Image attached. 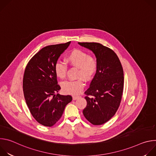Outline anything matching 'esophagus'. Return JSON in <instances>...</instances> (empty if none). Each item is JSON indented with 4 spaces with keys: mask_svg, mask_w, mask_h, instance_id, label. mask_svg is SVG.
I'll list each match as a JSON object with an SVG mask.
<instances>
[{
    "mask_svg": "<svg viewBox=\"0 0 156 156\" xmlns=\"http://www.w3.org/2000/svg\"><path fill=\"white\" fill-rule=\"evenodd\" d=\"M80 97V96H73V99L76 100V99H78Z\"/></svg>",
    "mask_w": 156,
    "mask_h": 156,
    "instance_id": "esophagus-1",
    "label": "esophagus"
}]
</instances>
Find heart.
<instances>
[{
  "instance_id": "heart-1",
  "label": "heart",
  "mask_w": 156,
  "mask_h": 156,
  "mask_svg": "<svg viewBox=\"0 0 156 156\" xmlns=\"http://www.w3.org/2000/svg\"><path fill=\"white\" fill-rule=\"evenodd\" d=\"M65 61L68 64L78 68L77 77H81L73 81H66L62 83L63 91L69 94H79L83 89L84 83L82 78L86 81L91 80L96 75L98 69L97 59L90 55L87 52L80 49L72 51L65 57ZM56 76L64 79L66 74V66L62 63L57 62L54 66Z\"/></svg>"
}]
</instances>
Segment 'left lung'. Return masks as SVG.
I'll use <instances>...</instances> for the list:
<instances>
[{
  "instance_id": "1",
  "label": "left lung",
  "mask_w": 156,
  "mask_h": 156,
  "mask_svg": "<svg viewBox=\"0 0 156 156\" xmlns=\"http://www.w3.org/2000/svg\"><path fill=\"white\" fill-rule=\"evenodd\" d=\"M92 51L98 62V72L84 92L87 101L83 113L94 125L108 122L117 111L122 97L124 76L121 62L113 50L98 42H78Z\"/></svg>"
}]
</instances>
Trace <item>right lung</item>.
I'll return each mask as SVG.
<instances>
[{"label": "right lung", "mask_w": 156, "mask_h": 156, "mask_svg": "<svg viewBox=\"0 0 156 156\" xmlns=\"http://www.w3.org/2000/svg\"><path fill=\"white\" fill-rule=\"evenodd\" d=\"M70 41L48 46L28 62L24 73L23 90L27 104L34 119L45 126H52L61 118L70 95L55 94L60 90L54 66Z\"/></svg>", "instance_id": "1"}]
</instances>
